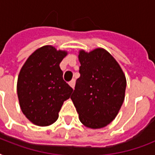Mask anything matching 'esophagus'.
Wrapping results in <instances>:
<instances>
[{"instance_id":"1","label":"esophagus","mask_w":155,"mask_h":155,"mask_svg":"<svg viewBox=\"0 0 155 155\" xmlns=\"http://www.w3.org/2000/svg\"><path fill=\"white\" fill-rule=\"evenodd\" d=\"M75 80H72L71 82H69V85H70L71 87H72L73 89H74V87H75Z\"/></svg>"}]
</instances>
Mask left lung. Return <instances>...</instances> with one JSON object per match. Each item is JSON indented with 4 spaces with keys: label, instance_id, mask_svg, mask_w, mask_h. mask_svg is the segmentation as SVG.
I'll use <instances>...</instances> for the list:
<instances>
[{
    "label": "left lung",
    "instance_id": "8db88e82",
    "mask_svg": "<svg viewBox=\"0 0 155 155\" xmlns=\"http://www.w3.org/2000/svg\"><path fill=\"white\" fill-rule=\"evenodd\" d=\"M80 76L71 99L80 122L101 129L113 121L125 100L126 79L113 56L104 48L79 51Z\"/></svg>",
    "mask_w": 155,
    "mask_h": 155
}]
</instances>
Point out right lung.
I'll return each instance as SVG.
<instances>
[{
  "mask_svg": "<svg viewBox=\"0 0 155 155\" xmlns=\"http://www.w3.org/2000/svg\"><path fill=\"white\" fill-rule=\"evenodd\" d=\"M68 54L47 45L33 52L18 75L17 92L21 109L30 122L52 125L73 89L63 80L59 64Z\"/></svg>",
  "mask_w": 155,
  "mask_h": 155,
  "instance_id": "right-lung-1",
  "label": "right lung"
}]
</instances>
